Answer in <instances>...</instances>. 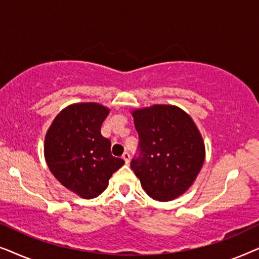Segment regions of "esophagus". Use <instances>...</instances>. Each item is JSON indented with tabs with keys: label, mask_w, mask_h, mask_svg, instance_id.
I'll return each mask as SVG.
<instances>
[{
	"label": "esophagus",
	"mask_w": 259,
	"mask_h": 259,
	"mask_svg": "<svg viewBox=\"0 0 259 259\" xmlns=\"http://www.w3.org/2000/svg\"><path fill=\"white\" fill-rule=\"evenodd\" d=\"M122 159H123V160H125L126 164H128V162H130V159H131V155H130L128 152H125V153L122 154Z\"/></svg>",
	"instance_id": "obj_1"
}]
</instances>
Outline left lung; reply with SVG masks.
I'll return each mask as SVG.
<instances>
[{
  "label": "left lung",
  "mask_w": 259,
  "mask_h": 259,
  "mask_svg": "<svg viewBox=\"0 0 259 259\" xmlns=\"http://www.w3.org/2000/svg\"><path fill=\"white\" fill-rule=\"evenodd\" d=\"M140 154L131 162L145 192L176 199L192 186L205 160L203 137L192 118L172 105L133 109Z\"/></svg>",
  "instance_id": "8db88e82"
}]
</instances>
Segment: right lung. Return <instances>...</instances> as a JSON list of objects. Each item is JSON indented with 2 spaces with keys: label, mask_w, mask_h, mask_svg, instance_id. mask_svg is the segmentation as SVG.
<instances>
[{
  "label": "right lung",
  "mask_w": 259,
  "mask_h": 259,
  "mask_svg": "<svg viewBox=\"0 0 259 259\" xmlns=\"http://www.w3.org/2000/svg\"><path fill=\"white\" fill-rule=\"evenodd\" d=\"M109 108L97 102L73 104L53 120L45 137V159L53 176L83 199L107 189L125 161L111 154V141L100 128Z\"/></svg>",
  "instance_id": "obj_1"
}]
</instances>
